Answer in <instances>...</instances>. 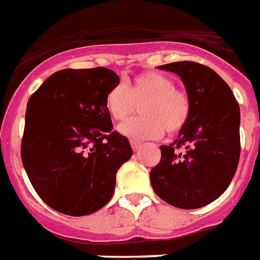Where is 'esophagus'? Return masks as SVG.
Masks as SVG:
<instances>
[{
  "label": "esophagus",
  "instance_id": "34e87169",
  "mask_svg": "<svg viewBox=\"0 0 260 260\" xmlns=\"http://www.w3.org/2000/svg\"><path fill=\"white\" fill-rule=\"evenodd\" d=\"M130 143H132V147L134 151H137V150L141 147V142H139V141H137V139H132V141H130Z\"/></svg>",
  "mask_w": 260,
  "mask_h": 260
}]
</instances>
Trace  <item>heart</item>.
<instances>
[{"label":"heart","mask_w":260,"mask_h":260,"mask_svg":"<svg viewBox=\"0 0 260 260\" xmlns=\"http://www.w3.org/2000/svg\"><path fill=\"white\" fill-rule=\"evenodd\" d=\"M105 109L114 122H125L139 105L141 117L119 127L133 138H158L181 133L190 121L191 98L186 90L175 86L171 77L159 72H143L133 77L126 87L115 85L105 95Z\"/></svg>","instance_id":"1"}]
</instances>
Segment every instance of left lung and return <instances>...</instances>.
I'll list each match as a JSON object with an SVG mask.
<instances>
[{
  "label": "left lung",
  "mask_w": 260,
  "mask_h": 260,
  "mask_svg": "<svg viewBox=\"0 0 260 260\" xmlns=\"http://www.w3.org/2000/svg\"><path fill=\"white\" fill-rule=\"evenodd\" d=\"M181 77L192 111L173 145L160 146L150 171L155 194L178 209H199L226 191L241 156V113L230 86L209 66L181 61L158 66Z\"/></svg>",
  "instance_id": "left-lung-1"
}]
</instances>
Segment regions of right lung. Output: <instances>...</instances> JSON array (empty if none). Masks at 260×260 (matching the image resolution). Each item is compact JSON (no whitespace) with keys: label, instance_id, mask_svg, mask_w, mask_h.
Listing matches in <instances>:
<instances>
[{"label":"right lung","instance_id":"1","mask_svg":"<svg viewBox=\"0 0 260 260\" xmlns=\"http://www.w3.org/2000/svg\"><path fill=\"white\" fill-rule=\"evenodd\" d=\"M118 83L110 69H63L27 101L21 159L36 192L55 211L89 215L113 197L117 171L133 154L105 109V95Z\"/></svg>","mask_w":260,"mask_h":260}]
</instances>
